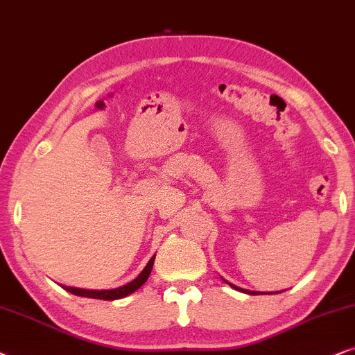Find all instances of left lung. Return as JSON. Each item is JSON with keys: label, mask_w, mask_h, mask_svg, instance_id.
Segmentation results:
<instances>
[{"label": "left lung", "mask_w": 355, "mask_h": 355, "mask_svg": "<svg viewBox=\"0 0 355 355\" xmlns=\"http://www.w3.org/2000/svg\"><path fill=\"white\" fill-rule=\"evenodd\" d=\"M227 282V281H225ZM229 286L230 287H234V289H237V291H242V292H247V294H250V295H258V292H253V291H245V289H240V287H237V286H234V284H230L229 282ZM264 294V292H263Z\"/></svg>", "instance_id": "left-lung-1"}]
</instances>
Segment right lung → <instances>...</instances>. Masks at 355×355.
Wrapping results in <instances>:
<instances>
[{"label":"right lung","instance_id":"1","mask_svg":"<svg viewBox=\"0 0 355 355\" xmlns=\"http://www.w3.org/2000/svg\"><path fill=\"white\" fill-rule=\"evenodd\" d=\"M154 259H155V254L149 259V263L146 264V268L139 272V276L136 277V279H133L131 282H128V284H125V286H121V287H116V289H110V291H89V289H78V287H68V286H63V287H64V291L71 292V294L79 295V297H89V299H98V300L123 299V297L133 294L135 291H138L139 287L143 286L146 281H148L149 274H150V271H153Z\"/></svg>","mask_w":355,"mask_h":355}]
</instances>
